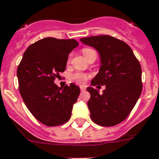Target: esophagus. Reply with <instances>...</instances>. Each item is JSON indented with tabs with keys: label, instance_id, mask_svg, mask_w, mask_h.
Listing matches in <instances>:
<instances>
[{
	"label": "esophagus",
	"instance_id": "esophagus-1",
	"mask_svg": "<svg viewBox=\"0 0 159 159\" xmlns=\"http://www.w3.org/2000/svg\"><path fill=\"white\" fill-rule=\"evenodd\" d=\"M80 89L81 91H84V90L86 89V88L84 87V86H80Z\"/></svg>",
	"mask_w": 159,
	"mask_h": 159
}]
</instances>
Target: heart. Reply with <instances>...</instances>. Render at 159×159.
Instances as JSON below:
<instances>
[{"mask_svg":"<svg viewBox=\"0 0 159 159\" xmlns=\"http://www.w3.org/2000/svg\"><path fill=\"white\" fill-rule=\"evenodd\" d=\"M82 53H83V55L84 56V57L87 60L89 57H93V56H96L97 57V52L94 49L90 48H84L82 49ZM70 57L68 59V61H70ZM88 79H89V75L84 73H75L71 75L72 80L76 82L79 84H85L86 81L88 80Z\"/></svg>","mask_w":159,"mask_h":159,"instance_id":"b5f03b06","label":"heart"}]
</instances>
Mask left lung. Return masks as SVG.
I'll return each mask as SVG.
<instances>
[{
    "label": "left lung",
    "instance_id": "left-lung-1",
    "mask_svg": "<svg viewBox=\"0 0 159 159\" xmlns=\"http://www.w3.org/2000/svg\"><path fill=\"white\" fill-rule=\"evenodd\" d=\"M80 41L93 47L101 57L99 72L93 86L106 85L102 94L87 88L90 117L102 126H112L127 117L142 92V70L130 46L110 35L83 38Z\"/></svg>",
    "mask_w": 159,
    "mask_h": 159
}]
</instances>
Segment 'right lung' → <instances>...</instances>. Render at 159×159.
Returning a JSON list of instances; mask_svg holds the SVG:
<instances>
[{"label":"right lung","instance_id":"add662e5","mask_svg":"<svg viewBox=\"0 0 159 159\" xmlns=\"http://www.w3.org/2000/svg\"><path fill=\"white\" fill-rule=\"evenodd\" d=\"M78 44L75 39H40L27 48L18 66L21 97L29 111L43 125H62L71 116L80 88L74 84L59 88L54 80L65 71L68 56Z\"/></svg>","mask_w":159,"mask_h":159}]
</instances>
